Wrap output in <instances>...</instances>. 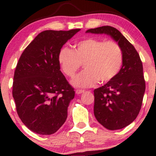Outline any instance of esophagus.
<instances>
[{"label":"esophagus","instance_id":"obj_1","mask_svg":"<svg viewBox=\"0 0 156 156\" xmlns=\"http://www.w3.org/2000/svg\"><path fill=\"white\" fill-rule=\"evenodd\" d=\"M85 90H76V94H81V93H84Z\"/></svg>","mask_w":156,"mask_h":156}]
</instances>
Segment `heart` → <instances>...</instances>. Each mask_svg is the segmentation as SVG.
Segmentation results:
<instances>
[{"label": "heart", "mask_w": 156, "mask_h": 156, "mask_svg": "<svg viewBox=\"0 0 156 156\" xmlns=\"http://www.w3.org/2000/svg\"><path fill=\"white\" fill-rule=\"evenodd\" d=\"M58 60L61 70L69 78H73L83 64L85 70L72 80V85L88 88L98 80L106 83L113 79L123 65V55L121 48L114 41L88 38L77 43L73 51L62 48Z\"/></svg>", "instance_id": "heart-1"}]
</instances>
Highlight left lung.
Listing matches in <instances>:
<instances>
[{
	"label": "left lung",
	"instance_id": "1",
	"mask_svg": "<svg viewBox=\"0 0 156 156\" xmlns=\"http://www.w3.org/2000/svg\"><path fill=\"white\" fill-rule=\"evenodd\" d=\"M86 33L108 35L123 51V65L118 74L94 90L95 118L107 129H121L136 119L141 108L146 90L142 62L133 45L113 27H99Z\"/></svg>",
	"mask_w": 156,
	"mask_h": 156
}]
</instances>
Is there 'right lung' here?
<instances>
[{
  "instance_id": "right-lung-1",
  "label": "right lung",
  "mask_w": 156,
  "mask_h": 156,
  "mask_svg": "<svg viewBox=\"0 0 156 156\" xmlns=\"http://www.w3.org/2000/svg\"><path fill=\"white\" fill-rule=\"evenodd\" d=\"M80 29L45 30L24 50L13 77L18 115L31 131L51 135L65 123L75 91L61 71L59 52Z\"/></svg>"
}]
</instances>
